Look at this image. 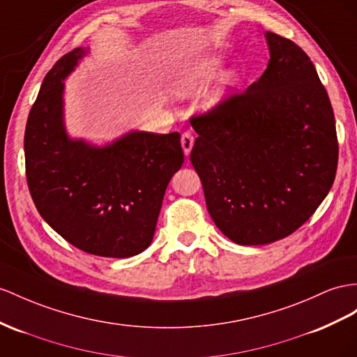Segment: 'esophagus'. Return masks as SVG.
Masks as SVG:
<instances>
[{
  "label": "esophagus",
  "instance_id": "esophagus-1",
  "mask_svg": "<svg viewBox=\"0 0 357 357\" xmlns=\"http://www.w3.org/2000/svg\"><path fill=\"white\" fill-rule=\"evenodd\" d=\"M181 144H182V149H184V153L185 155H190L191 152V148H193L195 144V137L191 132H184L181 135Z\"/></svg>",
  "mask_w": 357,
  "mask_h": 357
}]
</instances>
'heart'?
<instances>
[{
    "label": "heart",
    "instance_id": "b5f03b06",
    "mask_svg": "<svg viewBox=\"0 0 357 357\" xmlns=\"http://www.w3.org/2000/svg\"><path fill=\"white\" fill-rule=\"evenodd\" d=\"M222 68V60L218 57H205L196 63H191L184 68H181L175 79H173V89L178 95L185 96L190 93H195V91L204 89L209 81H211ZM235 83V77L232 74H227L222 78V84L215 91L208 96L206 104L214 105L218 100L223 98L225 90Z\"/></svg>",
    "mask_w": 357,
    "mask_h": 357
}]
</instances>
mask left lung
I'll list each match as a JSON object with an SVG mask.
<instances>
[{
    "label": "left lung",
    "mask_w": 357,
    "mask_h": 357,
    "mask_svg": "<svg viewBox=\"0 0 357 357\" xmlns=\"http://www.w3.org/2000/svg\"><path fill=\"white\" fill-rule=\"evenodd\" d=\"M270 61L257 83L193 114L190 161L208 213L243 245L285 238L331 191L337 146L331 99L297 43L267 31Z\"/></svg>",
    "instance_id": "8db88e82"
}]
</instances>
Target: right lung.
Wrapping results in <instances>:
<instances>
[{"label":"right lung","mask_w":357,"mask_h":357,"mask_svg":"<svg viewBox=\"0 0 357 357\" xmlns=\"http://www.w3.org/2000/svg\"><path fill=\"white\" fill-rule=\"evenodd\" d=\"M86 54H65L45 77L25 126V175L38 211L77 249L128 258L152 243L164 193L184 162L181 134L131 132L108 148L68 139L63 79Z\"/></svg>","instance_id":"add662e5"}]
</instances>
